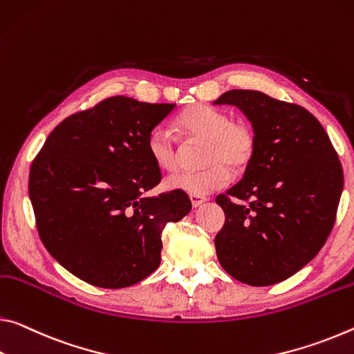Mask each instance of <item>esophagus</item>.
<instances>
[{
	"label": "esophagus",
	"instance_id": "obj_1",
	"mask_svg": "<svg viewBox=\"0 0 354 354\" xmlns=\"http://www.w3.org/2000/svg\"><path fill=\"white\" fill-rule=\"evenodd\" d=\"M207 198L203 197V195H190V201H192V206L194 207H198L205 203Z\"/></svg>",
	"mask_w": 354,
	"mask_h": 354
}]
</instances>
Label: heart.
<instances>
[{
  "label": "heart",
  "mask_w": 354,
  "mask_h": 354,
  "mask_svg": "<svg viewBox=\"0 0 354 354\" xmlns=\"http://www.w3.org/2000/svg\"><path fill=\"white\" fill-rule=\"evenodd\" d=\"M179 131L190 138L206 142L201 171H179L165 179L170 190L190 195H206L230 183L227 164L241 170L255 153V133L244 122H233L227 111L207 105H195L178 118ZM148 151L154 164L165 171L178 167V140L170 129L156 126L148 136Z\"/></svg>",
  "instance_id": "b5f03b06"
}]
</instances>
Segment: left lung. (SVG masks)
<instances>
[{"mask_svg":"<svg viewBox=\"0 0 354 354\" xmlns=\"http://www.w3.org/2000/svg\"><path fill=\"white\" fill-rule=\"evenodd\" d=\"M223 104L252 122L255 153L243 179L216 198L225 212L217 258L239 282L268 287L298 272L326 243L344 171L326 131L301 105L252 89L223 93L214 105Z\"/></svg>","mask_w":354,"mask_h":354,"instance_id":"left-lung-1","label":"left lung"}]
</instances>
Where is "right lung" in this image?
Instances as JSON below:
<instances>
[{
	"label": "right lung",
	"mask_w": 354,
	"mask_h": 354,
	"mask_svg": "<svg viewBox=\"0 0 354 354\" xmlns=\"http://www.w3.org/2000/svg\"><path fill=\"white\" fill-rule=\"evenodd\" d=\"M175 106L109 97L61 121L32 160L28 189L42 244L94 287H131L154 272L162 230L192 209L181 190L143 195L162 179L148 136Z\"/></svg>",
	"instance_id": "1"
}]
</instances>
